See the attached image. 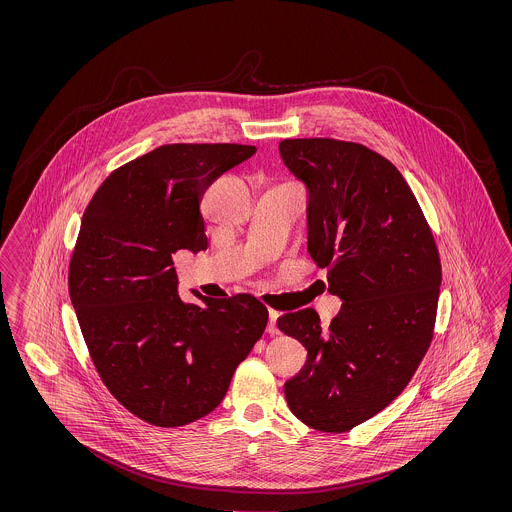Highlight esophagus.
<instances>
[{
    "instance_id": "esophagus-1",
    "label": "esophagus",
    "mask_w": 512,
    "mask_h": 512,
    "mask_svg": "<svg viewBox=\"0 0 512 512\" xmlns=\"http://www.w3.org/2000/svg\"><path fill=\"white\" fill-rule=\"evenodd\" d=\"M280 317V313L276 311H268V334H278V326H276V320Z\"/></svg>"
}]
</instances>
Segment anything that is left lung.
I'll list each match as a JSON object with an SVG mask.
<instances>
[{"label":"left lung","instance_id":"1","mask_svg":"<svg viewBox=\"0 0 512 512\" xmlns=\"http://www.w3.org/2000/svg\"><path fill=\"white\" fill-rule=\"evenodd\" d=\"M278 149L307 188L309 255L343 301L328 328L313 309L278 318L307 349L284 393L301 422L341 434L386 409L426 355L438 247L409 184L380 153L330 138L282 140Z\"/></svg>","mask_w":512,"mask_h":512}]
</instances>
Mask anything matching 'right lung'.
<instances>
[{"mask_svg": "<svg viewBox=\"0 0 512 512\" xmlns=\"http://www.w3.org/2000/svg\"><path fill=\"white\" fill-rule=\"evenodd\" d=\"M257 149L171 144L111 172L88 203L69 293L107 390L149 424L176 428L215 411L234 370L261 340L253 295L184 303L172 255L207 249L205 190Z\"/></svg>", "mask_w": 512, "mask_h": 512, "instance_id": "1", "label": "right lung"}]
</instances>
